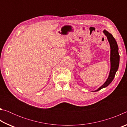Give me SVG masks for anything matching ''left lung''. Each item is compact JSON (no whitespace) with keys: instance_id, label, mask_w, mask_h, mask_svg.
<instances>
[{"instance_id":"1","label":"left lung","mask_w":127,"mask_h":127,"mask_svg":"<svg viewBox=\"0 0 127 127\" xmlns=\"http://www.w3.org/2000/svg\"><path fill=\"white\" fill-rule=\"evenodd\" d=\"M103 32L106 36L109 43L111 49L110 53V62H111V69L110 73L108 78L107 79L106 81L104 83V84L101 86L100 88L96 90L95 91H98L103 88L106 87L113 81L114 78L115 76V73L118 70V67L119 65V54L118 53V46L117 41L113 36V35L109 33L106 30L103 31Z\"/></svg>"}]
</instances>
